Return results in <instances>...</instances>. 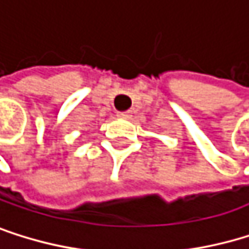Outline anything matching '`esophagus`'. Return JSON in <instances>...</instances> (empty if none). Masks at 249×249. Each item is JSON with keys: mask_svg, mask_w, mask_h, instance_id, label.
<instances>
[{"mask_svg": "<svg viewBox=\"0 0 249 249\" xmlns=\"http://www.w3.org/2000/svg\"><path fill=\"white\" fill-rule=\"evenodd\" d=\"M117 117H120V119H130L132 113H130V111H122V113H117Z\"/></svg>", "mask_w": 249, "mask_h": 249, "instance_id": "1", "label": "esophagus"}]
</instances>
